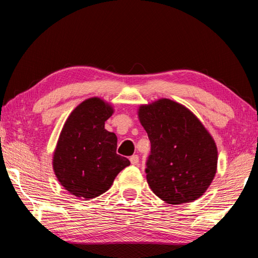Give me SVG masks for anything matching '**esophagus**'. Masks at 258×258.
I'll return each mask as SVG.
<instances>
[{"instance_id": "esophagus-1", "label": "esophagus", "mask_w": 258, "mask_h": 258, "mask_svg": "<svg viewBox=\"0 0 258 258\" xmlns=\"http://www.w3.org/2000/svg\"><path fill=\"white\" fill-rule=\"evenodd\" d=\"M130 161H131V163L133 164V165H139L140 158H139V156H138V155H133V156H131V157H130Z\"/></svg>"}]
</instances>
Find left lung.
Returning <instances> with one entry per match:
<instances>
[{
    "label": "left lung",
    "instance_id": "8db88e82",
    "mask_svg": "<svg viewBox=\"0 0 258 258\" xmlns=\"http://www.w3.org/2000/svg\"><path fill=\"white\" fill-rule=\"evenodd\" d=\"M151 142L146 179L167 204L193 202L210 187L217 169L215 141L182 104L161 98L139 108Z\"/></svg>",
    "mask_w": 258,
    "mask_h": 258
}]
</instances>
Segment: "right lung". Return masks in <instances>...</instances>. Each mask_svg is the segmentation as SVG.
Segmentation results:
<instances>
[{
	"label": "right lung",
	"instance_id": "add662e5",
	"mask_svg": "<svg viewBox=\"0 0 258 258\" xmlns=\"http://www.w3.org/2000/svg\"><path fill=\"white\" fill-rule=\"evenodd\" d=\"M113 112L100 97L87 98L73 109L61 131L53 169L63 187L76 197L91 200L105 193L131 164L116 154V135L104 127Z\"/></svg>",
	"mask_w": 258,
	"mask_h": 258
}]
</instances>
